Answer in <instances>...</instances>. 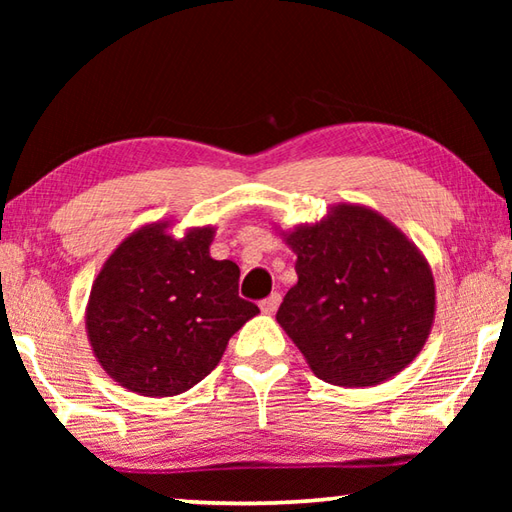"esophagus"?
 <instances>
[{"instance_id":"obj_1","label":"esophagus","mask_w":512,"mask_h":512,"mask_svg":"<svg viewBox=\"0 0 512 512\" xmlns=\"http://www.w3.org/2000/svg\"><path fill=\"white\" fill-rule=\"evenodd\" d=\"M280 300H282L280 293H271V296H268L266 300L259 302V309H262L264 314L271 316V314H275L277 307H280Z\"/></svg>"}]
</instances>
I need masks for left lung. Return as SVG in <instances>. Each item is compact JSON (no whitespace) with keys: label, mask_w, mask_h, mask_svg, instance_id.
<instances>
[{"label":"left lung","mask_w":512,"mask_h":512,"mask_svg":"<svg viewBox=\"0 0 512 512\" xmlns=\"http://www.w3.org/2000/svg\"><path fill=\"white\" fill-rule=\"evenodd\" d=\"M280 237L298 257V282L275 320L316 377L377 386L418 357L436 318V282L395 223L372 207L336 203Z\"/></svg>","instance_id":"1"}]
</instances>
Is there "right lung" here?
<instances>
[{"instance_id":"right-lung-1","label":"right lung","mask_w":512,"mask_h":512,"mask_svg":"<svg viewBox=\"0 0 512 512\" xmlns=\"http://www.w3.org/2000/svg\"><path fill=\"white\" fill-rule=\"evenodd\" d=\"M171 219L146 223L94 277L85 332L99 366L121 388L173 397L219 366L230 336L259 314L239 298V266L214 259L216 228L173 237Z\"/></svg>"}]
</instances>
